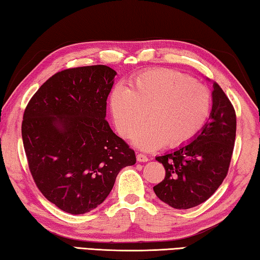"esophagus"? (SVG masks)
<instances>
[{
    "label": "esophagus",
    "mask_w": 260,
    "mask_h": 260,
    "mask_svg": "<svg viewBox=\"0 0 260 260\" xmlns=\"http://www.w3.org/2000/svg\"><path fill=\"white\" fill-rule=\"evenodd\" d=\"M136 159H138V161L140 162H144V161H148L149 158L146 155H143V153H138V155H136Z\"/></svg>",
    "instance_id": "1"
}]
</instances>
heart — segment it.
<instances>
[{
	"label": "heart",
	"instance_id": "1",
	"mask_svg": "<svg viewBox=\"0 0 260 260\" xmlns=\"http://www.w3.org/2000/svg\"><path fill=\"white\" fill-rule=\"evenodd\" d=\"M114 88L110 108L118 131L129 138L148 113L151 121L133 136L141 150L188 143L203 128L210 116L211 93L190 77L169 69L138 74L131 83Z\"/></svg>",
	"mask_w": 260,
	"mask_h": 260
}]
</instances>
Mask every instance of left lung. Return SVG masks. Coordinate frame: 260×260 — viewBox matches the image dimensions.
<instances>
[{"label": "left lung", "instance_id": "left-lung-1", "mask_svg": "<svg viewBox=\"0 0 260 260\" xmlns=\"http://www.w3.org/2000/svg\"><path fill=\"white\" fill-rule=\"evenodd\" d=\"M210 121L191 141L157 156L165 178L153 187L158 199L178 210L203 203L226 178L236 135V114L226 94L213 82Z\"/></svg>", "mask_w": 260, "mask_h": 260}]
</instances>
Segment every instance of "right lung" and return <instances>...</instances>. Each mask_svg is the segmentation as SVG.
I'll return each mask as SVG.
<instances>
[{
  "instance_id": "right-lung-1",
  "label": "right lung",
  "mask_w": 260,
  "mask_h": 260,
  "mask_svg": "<svg viewBox=\"0 0 260 260\" xmlns=\"http://www.w3.org/2000/svg\"><path fill=\"white\" fill-rule=\"evenodd\" d=\"M116 74L105 65L64 70L25 109L21 136L30 173L43 196L68 213L98 208L120 170L136 161L105 120Z\"/></svg>"
}]
</instances>
